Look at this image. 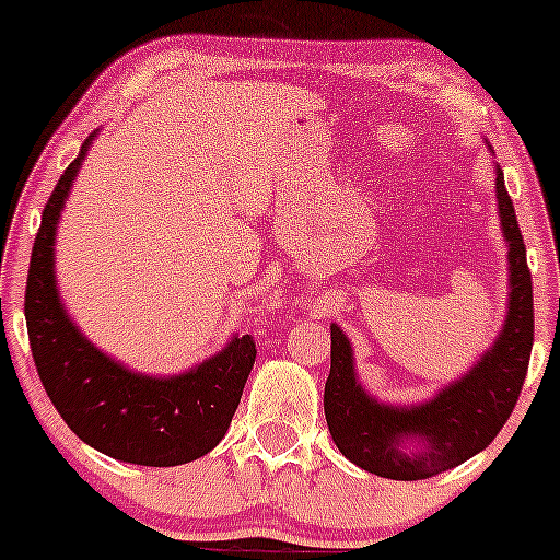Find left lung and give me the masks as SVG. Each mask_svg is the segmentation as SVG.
I'll return each instance as SVG.
<instances>
[{"mask_svg":"<svg viewBox=\"0 0 560 560\" xmlns=\"http://www.w3.org/2000/svg\"><path fill=\"white\" fill-rule=\"evenodd\" d=\"M494 189L508 242V316L500 337L466 376L429 402L384 405L358 384L352 347L342 329L331 326L324 413L334 445L363 471L400 481L436 477L490 445L516 408L535 342V302L526 244L500 168H494ZM405 441H416L415 450L408 451Z\"/></svg>","mask_w":560,"mask_h":560,"instance_id":"left-lung-1","label":"left lung"}]
</instances>
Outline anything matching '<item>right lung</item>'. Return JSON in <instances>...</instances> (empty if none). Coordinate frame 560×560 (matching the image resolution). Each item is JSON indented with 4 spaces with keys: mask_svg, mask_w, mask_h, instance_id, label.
<instances>
[{
    "mask_svg": "<svg viewBox=\"0 0 560 560\" xmlns=\"http://www.w3.org/2000/svg\"><path fill=\"white\" fill-rule=\"evenodd\" d=\"M92 139L94 133L44 205L31 253L25 326L38 378L70 432L100 453L137 466L189 464L229 432L258 350L244 334L197 369L158 378L107 358L68 318L55 284V231Z\"/></svg>",
    "mask_w": 560,
    "mask_h": 560,
    "instance_id": "1",
    "label": "right lung"
}]
</instances>
